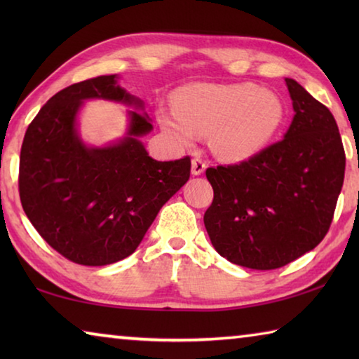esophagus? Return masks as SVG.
Returning a JSON list of instances; mask_svg holds the SVG:
<instances>
[{"label": "esophagus", "instance_id": "1", "mask_svg": "<svg viewBox=\"0 0 359 359\" xmlns=\"http://www.w3.org/2000/svg\"><path fill=\"white\" fill-rule=\"evenodd\" d=\"M205 171V161L201 158H193L191 160V174L201 175Z\"/></svg>", "mask_w": 359, "mask_h": 359}]
</instances>
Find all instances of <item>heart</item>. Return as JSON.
<instances>
[{
  "label": "heart",
  "mask_w": 359,
  "mask_h": 359,
  "mask_svg": "<svg viewBox=\"0 0 359 359\" xmlns=\"http://www.w3.org/2000/svg\"><path fill=\"white\" fill-rule=\"evenodd\" d=\"M174 106H160L156 118L179 147L210 133V149L224 161H244L271 141L283 120L274 93L253 83H196L180 88Z\"/></svg>",
  "instance_id": "1"
}]
</instances>
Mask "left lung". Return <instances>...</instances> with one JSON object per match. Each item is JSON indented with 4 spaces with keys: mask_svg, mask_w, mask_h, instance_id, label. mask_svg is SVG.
Returning <instances> with one entry per match:
<instances>
[{
    "mask_svg": "<svg viewBox=\"0 0 359 359\" xmlns=\"http://www.w3.org/2000/svg\"><path fill=\"white\" fill-rule=\"evenodd\" d=\"M294 117L282 141L239 165L208 168L214 201L204 214L212 245L234 264L277 269L313 250L331 226L344 185L336 120L293 79Z\"/></svg>",
    "mask_w": 359,
    "mask_h": 359,
    "instance_id": "left-lung-1",
    "label": "left lung"
}]
</instances>
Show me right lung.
<instances>
[{
	"label": "right lung",
	"instance_id": "obj_1",
	"mask_svg": "<svg viewBox=\"0 0 359 359\" xmlns=\"http://www.w3.org/2000/svg\"><path fill=\"white\" fill-rule=\"evenodd\" d=\"M100 76L53 95L29 123L20 150L19 191L28 220L72 263L106 266L136 250L158 212L190 179L191 161H156L141 137L147 114L130 111L126 136L90 147L77 133L83 101L107 100L142 109V101Z\"/></svg>",
	"mask_w": 359,
	"mask_h": 359
}]
</instances>
